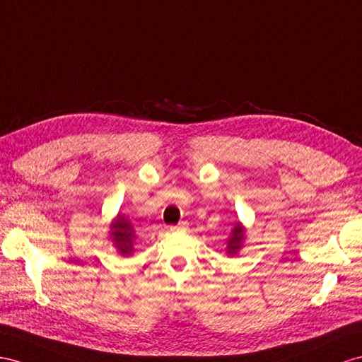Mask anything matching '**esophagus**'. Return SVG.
I'll return each instance as SVG.
<instances>
[{"label": "esophagus", "mask_w": 362, "mask_h": 362, "mask_svg": "<svg viewBox=\"0 0 362 362\" xmlns=\"http://www.w3.org/2000/svg\"><path fill=\"white\" fill-rule=\"evenodd\" d=\"M182 229H187V223H180L179 226H171L170 228L171 233H174V230H182Z\"/></svg>", "instance_id": "34e87169"}]
</instances>
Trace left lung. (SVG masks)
Instances as JSON below:
<instances>
[{
  "label": "left lung",
  "instance_id": "obj_1",
  "mask_svg": "<svg viewBox=\"0 0 362 362\" xmlns=\"http://www.w3.org/2000/svg\"><path fill=\"white\" fill-rule=\"evenodd\" d=\"M245 237H246V229L243 228V225L237 221L234 229L230 230V237L228 238V246H226V254L234 257L238 254L240 249L243 246L245 242Z\"/></svg>",
  "mask_w": 362,
  "mask_h": 362
}]
</instances>
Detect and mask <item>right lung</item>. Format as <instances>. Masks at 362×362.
Returning a JSON list of instances; mask_svg holds the SVG:
<instances>
[{
  "mask_svg": "<svg viewBox=\"0 0 362 362\" xmlns=\"http://www.w3.org/2000/svg\"><path fill=\"white\" fill-rule=\"evenodd\" d=\"M110 238L120 255L128 257L134 252V229L132 221L122 214H117L116 220L110 225Z\"/></svg>",
  "mask_w": 362,
  "mask_h": 362,
  "instance_id": "add662e5",
  "label": "right lung"
}]
</instances>
